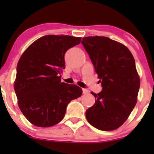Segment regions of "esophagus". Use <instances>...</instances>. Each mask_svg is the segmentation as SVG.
Wrapping results in <instances>:
<instances>
[{"label":"esophagus","mask_w":154,"mask_h":154,"mask_svg":"<svg viewBox=\"0 0 154 154\" xmlns=\"http://www.w3.org/2000/svg\"><path fill=\"white\" fill-rule=\"evenodd\" d=\"M82 93L83 94H88V93H89V91L87 89H82Z\"/></svg>","instance_id":"1"}]
</instances>
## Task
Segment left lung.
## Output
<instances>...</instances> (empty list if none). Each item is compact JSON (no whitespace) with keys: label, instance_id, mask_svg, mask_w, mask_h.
<instances>
[{"label":"left lung","instance_id":"8db88e82","mask_svg":"<svg viewBox=\"0 0 154 154\" xmlns=\"http://www.w3.org/2000/svg\"><path fill=\"white\" fill-rule=\"evenodd\" d=\"M103 87L95 96L93 106L86 111L92 126L111 131L125 122L137 100L140 77L135 59L123 44L106 37L83 38L82 42Z\"/></svg>","mask_w":154,"mask_h":154}]
</instances>
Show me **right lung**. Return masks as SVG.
<instances>
[{"label": "right lung", "instance_id": "obj_1", "mask_svg": "<svg viewBox=\"0 0 154 154\" xmlns=\"http://www.w3.org/2000/svg\"><path fill=\"white\" fill-rule=\"evenodd\" d=\"M80 41L81 38L69 35H45L21 56L14 91L21 111L35 126L48 128L60 122L68 103L82 95L81 88L61 82L65 53Z\"/></svg>", "mask_w": 154, "mask_h": 154}]
</instances>
